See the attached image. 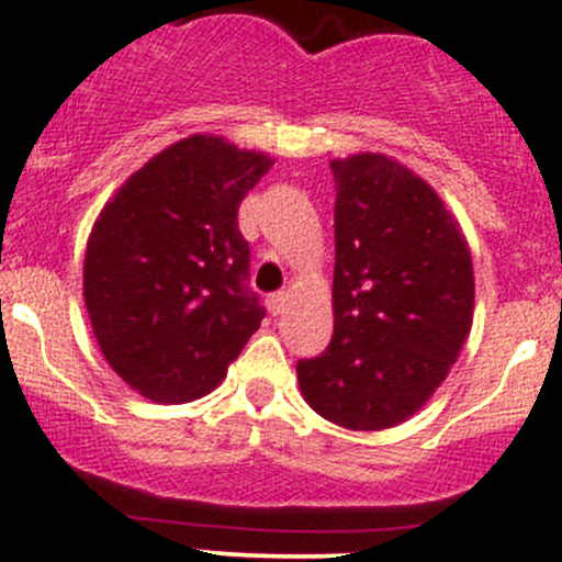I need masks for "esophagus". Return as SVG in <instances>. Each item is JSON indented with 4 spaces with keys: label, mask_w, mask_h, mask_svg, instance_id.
<instances>
[{
    "label": "esophagus",
    "mask_w": 562,
    "mask_h": 562,
    "mask_svg": "<svg viewBox=\"0 0 562 562\" xmlns=\"http://www.w3.org/2000/svg\"><path fill=\"white\" fill-rule=\"evenodd\" d=\"M266 307H269L271 315L285 313V307H288V293H271V296L266 299Z\"/></svg>",
    "instance_id": "34e87169"
}]
</instances>
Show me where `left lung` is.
Segmentation results:
<instances>
[{"label": "left lung", "instance_id": "8db88e82", "mask_svg": "<svg viewBox=\"0 0 562 562\" xmlns=\"http://www.w3.org/2000/svg\"><path fill=\"white\" fill-rule=\"evenodd\" d=\"M335 331L296 364L313 412L351 431L401 426L448 379L472 329L475 274L459 220L384 154L331 161Z\"/></svg>", "mask_w": 562, "mask_h": 562}]
</instances>
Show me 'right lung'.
<instances>
[{
    "label": "right lung",
    "mask_w": 562,
    "mask_h": 562,
    "mask_svg": "<svg viewBox=\"0 0 562 562\" xmlns=\"http://www.w3.org/2000/svg\"><path fill=\"white\" fill-rule=\"evenodd\" d=\"M274 159L192 134L134 172L87 238L85 304L114 373L156 403L214 390L266 310L238 205Z\"/></svg>",
    "instance_id": "right-lung-1"
}]
</instances>
